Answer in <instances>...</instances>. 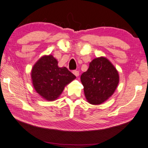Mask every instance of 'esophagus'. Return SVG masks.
<instances>
[{"label":"esophagus","instance_id":"34e87169","mask_svg":"<svg viewBox=\"0 0 148 148\" xmlns=\"http://www.w3.org/2000/svg\"><path fill=\"white\" fill-rule=\"evenodd\" d=\"M73 74L76 76V77H78L79 76V71H77V70H74L73 71Z\"/></svg>","mask_w":148,"mask_h":148}]
</instances>
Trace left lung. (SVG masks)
<instances>
[{"label":"left lung","instance_id":"left-lung-1","mask_svg":"<svg viewBox=\"0 0 148 148\" xmlns=\"http://www.w3.org/2000/svg\"><path fill=\"white\" fill-rule=\"evenodd\" d=\"M87 101L100 105L111 97L119 82V76L111 62L105 57L95 58L80 76Z\"/></svg>","mask_w":148,"mask_h":148}]
</instances>
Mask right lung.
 <instances>
[{
    "mask_svg": "<svg viewBox=\"0 0 148 148\" xmlns=\"http://www.w3.org/2000/svg\"><path fill=\"white\" fill-rule=\"evenodd\" d=\"M32 80L35 90L47 101H55L64 87L76 78L66 67L60 68L52 55L41 57L32 70Z\"/></svg>",
    "mask_w": 148,
    "mask_h": 148,
    "instance_id": "right-lung-1",
    "label": "right lung"
}]
</instances>
